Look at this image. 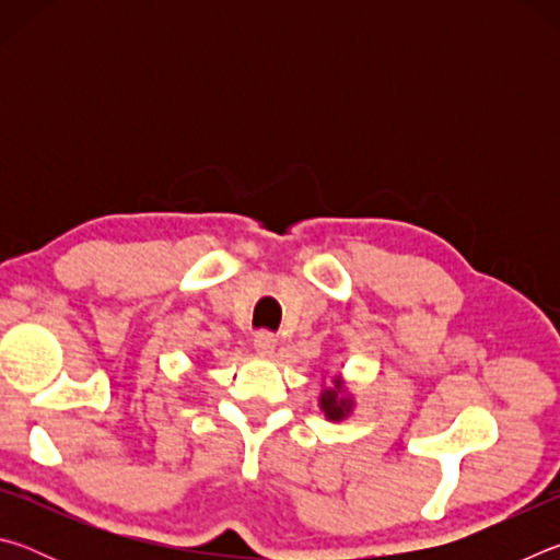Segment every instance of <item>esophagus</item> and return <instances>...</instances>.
Returning a JSON list of instances; mask_svg holds the SVG:
<instances>
[{"label": "esophagus", "mask_w": 560, "mask_h": 560, "mask_svg": "<svg viewBox=\"0 0 560 560\" xmlns=\"http://www.w3.org/2000/svg\"><path fill=\"white\" fill-rule=\"evenodd\" d=\"M254 348H257L259 355L271 358L273 350H277V336L269 334V330H259V334L254 336Z\"/></svg>", "instance_id": "esophagus-1"}]
</instances>
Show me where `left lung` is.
<instances>
[{
  "instance_id": "8db88e82",
  "label": "left lung",
  "mask_w": 560,
  "mask_h": 560,
  "mask_svg": "<svg viewBox=\"0 0 560 560\" xmlns=\"http://www.w3.org/2000/svg\"><path fill=\"white\" fill-rule=\"evenodd\" d=\"M318 405H320V410L326 412L328 420L338 422V420H346V417L353 412L355 402H353V397L346 393L343 381H340V377H334V385L326 387V390L320 393Z\"/></svg>"
}]
</instances>
